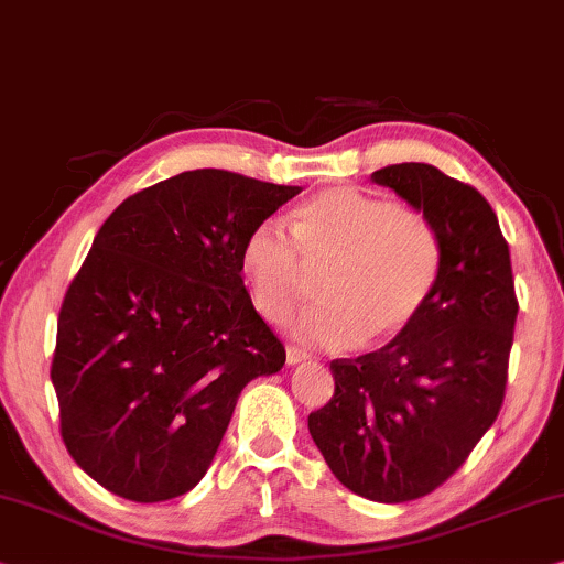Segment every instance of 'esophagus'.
<instances>
[{
  "mask_svg": "<svg viewBox=\"0 0 564 564\" xmlns=\"http://www.w3.org/2000/svg\"><path fill=\"white\" fill-rule=\"evenodd\" d=\"M307 358H310V354L305 348H300V346H295V343H290V346H288V364L295 366V364L307 361Z\"/></svg>",
  "mask_w": 564,
  "mask_h": 564,
  "instance_id": "esophagus-1",
  "label": "esophagus"
}]
</instances>
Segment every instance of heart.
<instances>
[{
    "label": "heart",
    "instance_id": "obj_1",
    "mask_svg": "<svg viewBox=\"0 0 564 564\" xmlns=\"http://www.w3.org/2000/svg\"><path fill=\"white\" fill-rule=\"evenodd\" d=\"M249 295L267 321H288L325 272L321 305L297 317L313 346L354 348L391 340L420 321L443 269V239L420 208L358 187H328L292 214L290 228L267 218L241 247Z\"/></svg>",
    "mask_w": 564,
    "mask_h": 564
}]
</instances>
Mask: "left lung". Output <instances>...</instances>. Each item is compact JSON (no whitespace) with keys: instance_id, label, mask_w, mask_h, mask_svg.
I'll return each instance as SVG.
<instances>
[{"instance_id":"1","label":"left lung","mask_w":564,"mask_h":564,"mask_svg":"<svg viewBox=\"0 0 564 564\" xmlns=\"http://www.w3.org/2000/svg\"><path fill=\"white\" fill-rule=\"evenodd\" d=\"M435 221L443 269L410 330L330 361L336 391L307 427L333 476L364 499L404 503L443 486L499 417L519 300L494 208L427 162L371 175Z\"/></svg>"}]
</instances>
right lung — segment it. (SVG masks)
Here are the masks:
<instances>
[{
	"instance_id": "obj_1",
	"label": "right lung",
	"mask_w": 564,
	"mask_h": 564,
	"mask_svg": "<svg viewBox=\"0 0 564 564\" xmlns=\"http://www.w3.org/2000/svg\"><path fill=\"white\" fill-rule=\"evenodd\" d=\"M302 191L191 170L129 195L58 315L51 379L70 458L137 503L198 486L251 379L284 346L251 305L241 247Z\"/></svg>"
}]
</instances>
